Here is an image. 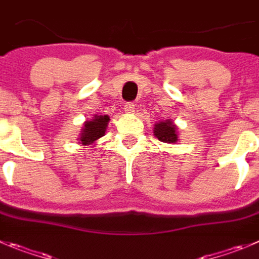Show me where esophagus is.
Listing matches in <instances>:
<instances>
[{"mask_svg":"<svg viewBox=\"0 0 259 259\" xmlns=\"http://www.w3.org/2000/svg\"><path fill=\"white\" fill-rule=\"evenodd\" d=\"M124 111L127 113H133L135 111V105L133 102H126L124 105Z\"/></svg>","mask_w":259,"mask_h":259,"instance_id":"obj_1","label":"esophagus"}]
</instances>
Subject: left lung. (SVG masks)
Returning a JSON list of instances; mask_svg holds the SVG:
<instances>
[{
  "label": "left lung",
  "instance_id": "obj_1",
  "mask_svg": "<svg viewBox=\"0 0 259 259\" xmlns=\"http://www.w3.org/2000/svg\"><path fill=\"white\" fill-rule=\"evenodd\" d=\"M154 137L163 143H176L178 142V134H176V126L171 120L159 121L154 125Z\"/></svg>",
  "mask_w": 259,
  "mask_h": 259
}]
</instances>
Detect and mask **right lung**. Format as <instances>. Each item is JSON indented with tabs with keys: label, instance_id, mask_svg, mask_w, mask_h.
<instances>
[{
	"label": "right lung",
	"instance_id": "add662e5",
	"mask_svg": "<svg viewBox=\"0 0 259 259\" xmlns=\"http://www.w3.org/2000/svg\"><path fill=\"white\" fill-rule=\"evenodd\" d=\"M108 121H110V117L107 115H96L92 120L85 121L84 127L81 129L80 138H79L80 144H83V146H91V144L96 143V141H98L101 137L105 135Z\"/></svg>",
	"mask_w": 259,
	"mask_h": 259
}]
</instances>
